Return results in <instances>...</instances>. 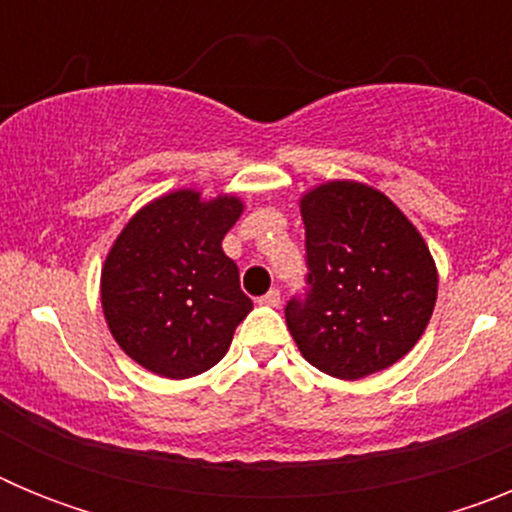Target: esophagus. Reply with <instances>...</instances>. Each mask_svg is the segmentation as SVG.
<instances>
[{"instance_id":"esophagus-1","label":"esophagus","mask_w":512,"mask_h":512,"mask_svg":"<svg viewBox=\"0 0 512 512\" xmlns=\"http://www.w3.org/2000/svg\"><path fill=\"white\" fill-rule=\"evenodd\" d=\"M259 302L266 307H279L282 305V295H279V289H271V292H266Z\"/></svg>"}]
</instances>
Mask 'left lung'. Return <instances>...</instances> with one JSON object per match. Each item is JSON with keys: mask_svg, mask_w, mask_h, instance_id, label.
<instances>
[{"mask_svg": "<svg viewBox=\"0 0 512 512\" xmlns=\"http://www.w3.org/2000/svg\"><path fill=\"white\" fill-rule=\"evenodd\" d=\"M307 295L284 307L300 354L338 379L382 372L420 341L438 295L431 251L400 207L361 182L302 194Z\"/></svg>", "mask_w": 512, "mask_h": 512, "instance_id": "obj_1", "label": "left lung"}]
</instances>
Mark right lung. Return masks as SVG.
Here are the masks:
<instances>
[{
    "mask_svg": "<svg viewBox=\"0 0 512 512\" xmlns=\"http://www.w3.org/2000/svg\"><path fill=\"white\" fill-rule=\"evenodd\" d=\"M235 194L176 189L140 207L102 266V310L117 346L169 379L223 359L253 302L223 238L241 217Z\"/></svg>",
    "mask_w": 512,
    "mask_h": 512,
    "instance_id": "add662e5",
    "label": "right lung"
}]
</instances>
